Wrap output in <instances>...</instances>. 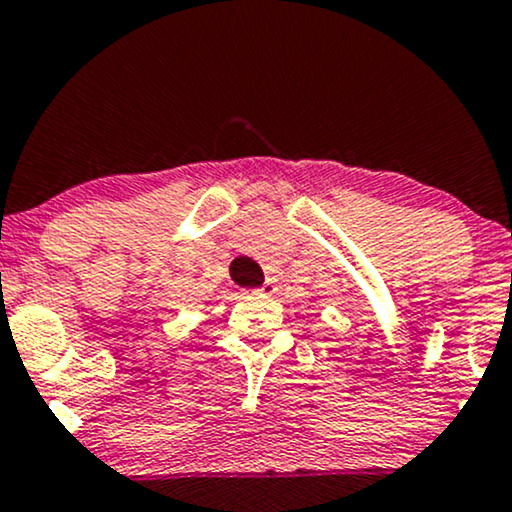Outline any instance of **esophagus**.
Returning <instances> with one entry per match:
<instances>
[{"label": "esophagus", "mask_w": 512, "mask_h": 512, "mask_svg": "<svg viewBox=\"0 0 512 512\" xmlns=\"http://www.w3.org/2000/svg\"><path fill=\"white\" fill-rule=\"evenodd\" d=\"M255 293H262V295H272V293H276V283H274V281H264V283H262V288H257Z\"/></svg>", "instance_id": "34e87169"}]
</instances>
